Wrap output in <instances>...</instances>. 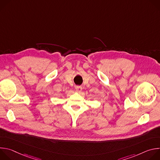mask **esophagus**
I'll use <instances>...</instances> for the list:
<instances>
[{
	"instance_id": "obj_1",
	"label": "esophagus",
	"mask_w": 160,
	"mask_h": 160,
	"mask_svg": "<svg viewBox=\"0 0 160 160\" xmlns=\"http://www.w3.org/2000/svg\"><path fill=\"white\" fill-rule=\"evenodd\" d=\"M75 89H76V90L77 91V92H80V91L82 90V87H81V86H76V87H75Z\"/></svg>"
}]
</instances>
